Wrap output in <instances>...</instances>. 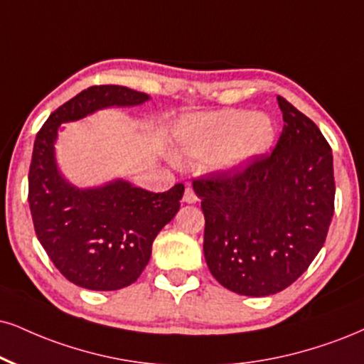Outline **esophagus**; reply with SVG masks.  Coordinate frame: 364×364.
<instances>
[{
  "label": "esophagus",
  "instance_id": "esophagus-1",
  "mask_svg": "<svg viewBox=\"0 0 364 364\" xmlns=\"http://www.w3.org/2000/svg\"><path fill=\"white\" fill-rule=\"evenodd\" d=\"M182 200H183V203H186V204H196L199 199H197L196 192L192 191V187H186V192H183Z\"/></svg>",
  "mask_w": 364,
  "mask_h": 364
}]
</instances>
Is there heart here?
Listing matches in <instances>:
<instances>
[{
  "label": "heart",
  "instance_id": "1",
  "mask_svg": "<svg viewBox=\"0 0 364 364\" xmlns=\"http://www.w3.org/2000/svg\"><path fill=\"white\" fill-rule=\"evenodd\" d=\"M177 154L208 159L218 172H237L262 159L277 140V124L264 113L221 109L186 116L173 127Z\"/></svg>",
  "mask_w": 364,
  "mask_h": 364
}]
</instances>
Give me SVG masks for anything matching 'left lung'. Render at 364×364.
Here are the masks:
<instances>
[{"mask_svg":"<svg viewBox=\"0 0 364 364\" xmlns=\"http://www.w3.org/2000/svg\"><path fill=\"white\" fill-rule=\"evenodd\" d=\"M277 101L284 129L272 155L240 173L194 181L205 263L219 284L248 297L294 284L321 251L334 214L329 143L297 107Z\"/></svg>","mask_w":364,"mask_h":364,"instance_id":"1","label":"left lung"}]
</instances>
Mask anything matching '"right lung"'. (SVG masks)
I'll list each match as a JSON object with an SVG mask.
<instances>
[{"instance_id": "obj_1", "label": "right lung", "mask_w": 364, "mask_h": 364, "mask_svg": "<svg viewBox=\"0 0 364 364\" xmlns=\"http://www.w3.org/2000/svg\"><path fill=\"white\" fill-rule=\"evenodd\" d=\"M148 100V94L124 86L87 87L53 111L35 138L28 173L35 232L57 270L82 289L119 290L138 280L156 235L181 209L183 186L160 194L123 178L75 187L58 170V129L106 107L140 106Z\"/></svg>"}]
</instances>
